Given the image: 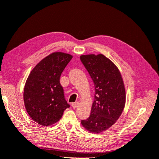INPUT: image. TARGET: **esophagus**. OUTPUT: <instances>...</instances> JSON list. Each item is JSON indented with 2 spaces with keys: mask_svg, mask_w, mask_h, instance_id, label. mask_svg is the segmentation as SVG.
<instances>
[{
  "mask_svg": "<svg viewBox=\"0 0 159 159\" xmlns=\"http://www.w3.org/2000/svg\"><path fill=\"white\" fill-rule=\"evenodd\" d=\"M78 105H79V103L78 102H74V103H73L71 104V106H72V107L73 108H77L78 107Z\"/></svg>",
  "mask_w": 159,
  "mask_h": 159,
  "instance_id": "obj_1",
  "label": "esophagus"
}]
</instances>
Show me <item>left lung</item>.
Segmentation results:
<instances>
[{"instance_id":"8db88e82","label":"left lung","mask_w":159,"mask_h":159,"mask_svg":"<svg viewBox=\"0 0 159 159\" xmlns=\"http://www.w3.org/2000/svg\"><path fill=\"white\" fill-rule=\"evenodd\" d=\"M95 87L94 101L89 117L81 120L88 131L99 133L117 121L125 105V89L120 71L103 54L80 56Z\"/></svg>"}]
</instances>
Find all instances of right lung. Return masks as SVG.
<instances>
[{"mask_svg": "<svg viewBox=\"0 0 159 159\" xmlns=\"http://www.w3.org/2000/svg\"><path fill=\"white\" fill-rule=\"evenodd\" d=\"M72 56L54 52L40 61L28 76L24 89V102L31 119L42 126L57 122L70 107L60 83L62 71Z\"/></svg>", "mask_w": 159, "mask_h": 159, "instance_id": "add662e5", "label": "right lung"}]
</instances>
